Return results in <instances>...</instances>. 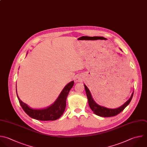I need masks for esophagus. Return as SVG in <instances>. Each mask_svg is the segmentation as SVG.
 I'll use <instances>...</instances> for the list:
<instances>
[{
	"label": "esophagus",
	"mask_w": 147,
	"mask_h": 147,
	"mask_svg": "<svg viewBox=\"0 0 147 147\" xmlns=\"http://www.w3.org/2000/svg\"><path fill=\"white\" fill-rule=\"evenodd\" d=\"M76 80L77 82H80V81H81V79H79V78H77V79H76Z\"/></svg>",
	"instance_id": "esophagus-1"
}]
</instances>
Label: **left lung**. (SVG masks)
<instances>
[{
	"label": "left lung",
	"mask_w": 147,
	"mask_h": 147,
	"mask_svg": "<svg viewBox=\"0 0 147 147\" xmlns=\"http://www.w3.org/2000/svg\"><path fill=\"white\" fill-rule=\"evenodd\" d=\"M84 86L86 92L87 94V96L88 98V102L90 107L91 108V109L93 111V112L96 115L100 116V117H113V116H115V115L118 114L119 113H120L129 104V103L130 102V101L131 100L133 95V92L130 98H129V99L127 102H126L121 107L117 108V109H109V108L105 107L103 106H100L98 105L97 103H96L95 102L94 100V99L91 96V94L88 88H87V87L84 84Z\"/></svg>",
	"instance_id": "obj_1"
}]
</instances>
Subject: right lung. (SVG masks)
<instances>
[{"label":"right lung","mask_w":147,"mask_h":147,"mask_svg":"<svg viewBox=\"0 0 147 147\" xmlns=\"http://www.w3.org/2000/svg\"><path fill=\"white\" fill-rule=\"evenodd\" d=\"M74 84V82L72 81L66 85L56 100L50 106L43 109H32L23 102L18 95L17 97L22 108L30 117L40 121H54L59 118L64 113L66 107L67 97Z\"/></svg>","instance_id":"right-lung-1"}]
</instances>
